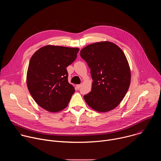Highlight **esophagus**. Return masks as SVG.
Wrapping results in <instances>:
<instances>
[{
  "label": "esophagus",
  "instance_id": "1",
  "mask_svg": "<svg viewBox=\"0 0 161 161\" xmlns=\"http://www.w3.org/2000/svg\"><path fill=\"white\" fill-rule=\"evenodd\" d=\"M81 86V84H78V85H76V88H77L78 89H80Z\"/></svg>",
  "mask_w": 161,
  "mask_h": 161
}]
</instances>
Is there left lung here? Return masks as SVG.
Masks as SVG:
<instances>
[{
  "label": "left lung",
  "mask_w": 161,
  "mask_h": 161,
  "mask_svg": "<svg viewBox=\"0 0 161 161\" xmlns=\"http://www.w3.org/2000/svg\"><path fill=\"white\" fill-rule=\"evenodd\" d=\"M90 69L92 87L83 96L87 104L99 112L115 108L125 97L130 83L126 57L117 45L104 41L91 44L80 51Z\"/></svg>",
  "instance_id": "8db88e82"
}]
</instances>
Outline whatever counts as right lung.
Instances as JSON below:
<instances>
[{"mask_svg":"<svg viewBox=\"0 0 161 161\" xmlns=\"http://www.w3.org/2000/svg\"><path fill=\"white\" fill-rule=\"evenodd\" d=\"M79 49L48 45L31 57L27 75L30 94L36 103L50 112L65 108L75 92L69 83L66 67L76 58Z\"/></svg>","mask_w":161,"mask_h":161,"instance_id":"right-lung-1","label":"right lung"}]
</instances>
